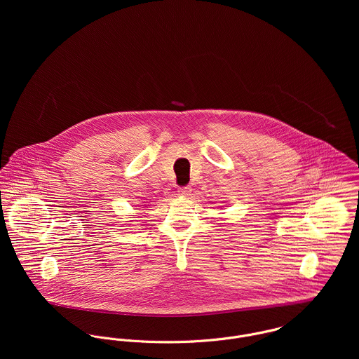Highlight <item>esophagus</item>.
Here are the masks:
<instances>
[{
  "mask_svg": "<svg viewBox=\"0 0 359 359\" xmlns=\"http://www.w3.org/2000/svg\"><path fill=\"white\" fill-rule=\"evenodd\" d=\"M182 196H191L192 195V188H189V187H182V188H180V191H178Z\"/></svg>",
  "mask_w": 359,
  "mask_h": 359,
  "instance_id": "esophagus-1",
  "label": "esophagus"
}]
</instances>
